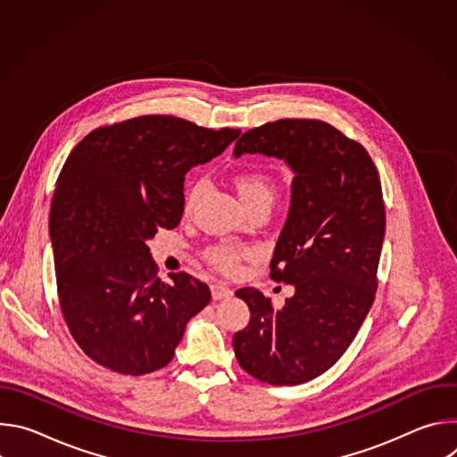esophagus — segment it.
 <instances>
[{
    "label": "esophagus",
    "instance_id": "34e87169",
    "mask_svg": "<svg viewBox=\"0 0 457 457\" xmlns=\"http://www.w3.org/2000/svg\"><path fill=\"white\" fill-rule=\"evenodd\" d=\"M231 295H233V291L226 284H222V282H217V284L212 286L213 300H224V298H229Z\"/></svg>",
    "mask_w": 457,
    "mask_h": 457
}]
</instances>
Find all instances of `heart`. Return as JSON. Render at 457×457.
I'll list each match as a JSON object with an SVG mask.
<instances>
[{
  "label": "heart",
  "instance_id": "1",
  "mask_svg": "<svg viewBox=\"0 0 457 457\" xmlns=\"http://www.w3.org/2000/svg\"><path fill=\"white\" fill-rule=\"evenodd\" d=\"M233 184L245 206L258 199H273V189H275L273 179L260 170H254V168L237 170L233 175ZM203 186H204L203 180H193L187 184L184 193L186 213H189L195 203H197ZM247 254H249L247 247L233 242H219L206 249V260L222 273H235Z\"/></svg>",
  "mask_w": 457,
  "mask_h": 457
}]
</instances>
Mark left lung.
Masks as SVG:
<instances>
[{"mask_svg":"<svg viewBox=\"0 0 457 457\" xmlns=\"http://www.w3.org/2000/svg\"><path fill=\"white\" fill-rule=\"evenodd\" d=\"M264 154L295 171L289 217L270 277L295 286L284 307L242 287L251 312L235 333L238 365L270 385H300L331 369L358 335L378 289L385 204L367 150L318 119H278L237 141L233 155Z\"/></svg>","mask_w":457,"mask_h":457,"instance_id":"8db88e82","label":"left lung"}]
</instances>
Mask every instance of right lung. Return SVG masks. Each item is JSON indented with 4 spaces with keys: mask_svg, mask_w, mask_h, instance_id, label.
Wrapping results in <instances>:
<instances>
[{
    "mask_svg": "<svg viewBox=\"0 0 457 457\" xmlns=\"http://www.w3.org/2000/svg\"><path fill=\"white\" fill-rule=\"evenodd\" d=\"M237 128L139 115L90 132L62 164L50 206L59 307L81 351L128 376L168 365L212 298L187 273L157 277L148 240L184 212V175L222 154Z\"/></svg>",
    "mask_w": 457,
    "mask_h": 457,
    "instance_id": "obj_1",
    "label": "right lung"
}]
</instances>
